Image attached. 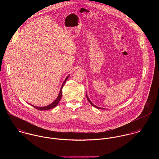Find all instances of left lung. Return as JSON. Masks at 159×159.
<instances>
[{
	"label": "left lung",
	"mask_w": 159,
	"mask_h": 159,
	"mask_svg": "<svg viewBox=\"0 0 159 159\" xmlns=\"http://www.w3.org/2000/svg\"><path fill=\"white\" fill-rule=\"evenodd\" d=\"M86 97H87V98H88V101H89V102L91 103V105L93 106V107H95V108H98V109H103V110H105V108H100V107H97V106H95V105H93L92 102H91V100L89 99V98H88V95H87V94H86Z\"/></svg>",
	"instance_id": "left-lung-1"
}]
</instances>
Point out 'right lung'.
<instances>
[{
  "label": "right lung",
  "instance_id": "obj_1",
  "mask_svg": "<svg viewBox=\"0 0 159 159\" xmlns=\"http://www.w3.org/2000/svg\"><path fill=\"white\" fill-rule=\"evenodd\" d=\"M68 77H69V76H68L66 78V80H64V83H62V86H61V89H60V92H59V95L57 96V98L54 100V102H53L52 103L49 104V105H47V106H46V107H35V106H34V105H32V107H34V108H35L36 109H37V110H41V111H42V110H48L52 109V108H54L55 107H56V106H57V105L59 103V102L60 100L61 99L62 93V88H63V86H64V84H65L66 81H67V80L68 79Z\"/></svg>",
  "mask_w": 159,
  "mask_h": 159
}]
</instances>
